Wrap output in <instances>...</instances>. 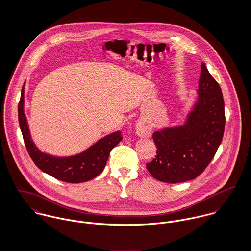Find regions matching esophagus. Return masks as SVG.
<instances>
[{
	"label": "esophagus",
	"mask_w": 251,
	"mask_h": 251,
	"mask_svg": "<svg viewBox=\"0 0 251 251\" xmlns=\"http://www.w3.org/2000/svg\"><path fill=\"white\" fill-rule=\"evenodd\" d=\"M135 129H136V134L140 137L148 138L151 136V129L143 124H137L135 126Z\"/></svg>",
	"instance_id": "esophagus-1"
}]
</instances>
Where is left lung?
<instances>
[{
  "label": "left lung",
  "instance_id": "1",
  "mask_svg": "<svg viewBox=\"0 0 251 251\" xmlns=\"http://www.w3.org/2000/svg\"><path fill=\"white\" fill-rule=\"evenodd\" d=\"M225 126L221 89L202 63L197 100L183 124L163 127L152 135L156 155L147 163L154 179L177 183L197 178L222 141Z\"/></svg>",
  "mask_w": 251,
  "mask_h": 251
}]
</instances>
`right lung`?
<instances>
[{
    "label": "right lung",
    "instance_id": "add662e5",
    "mask_svg": "<svg viewBox=\"0 0 251 251\" xmlns=\"http://www.w3.org/2000/svg\"><path fill=\"white\" fill-rule=\"evenodd\" d=\"M25 83L18 104L20 129L28 152L36 166L44 173L66 182L79 183L93 179L104 169L111 150L123 139L117 130L102 137L85 151L69 156H57L41 151L34 143L24 111Z\"/></svg>",
    "mask_w": 251,
    "mask_h": 251
}]
</instances>
